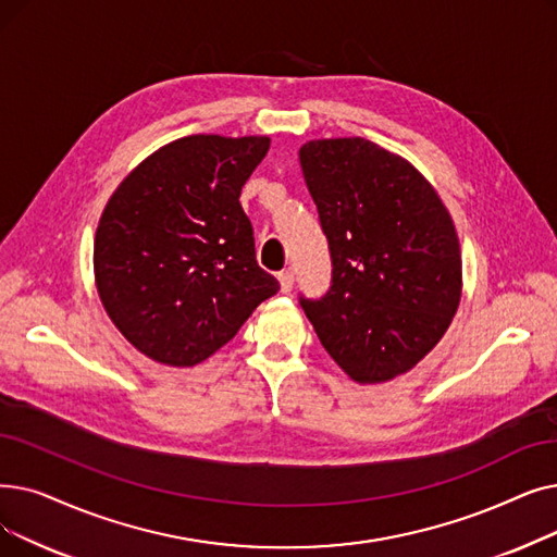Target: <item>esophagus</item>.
Segmentation results:
<instances>
[{"instance_id":"34e87169","label":"esophagus","mask_w":557,"mask_h":557,"mask_svg":"<svg viewBox=\"0 0 557 557\" xmlns=\"http://www.w3.org/2000/svg\"><path fill=\"white\" fill-rule=\"evenodd\" d=\"M277 280H280V286H282V294L292 292V288H294V273L292 271H282L277 275Z\"/></svg>"}]
</instances>
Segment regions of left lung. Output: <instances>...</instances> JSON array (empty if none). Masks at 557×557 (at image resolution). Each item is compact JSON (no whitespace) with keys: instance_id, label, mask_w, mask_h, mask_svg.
<instances>
[{"instance_id":"left-lung-1","label":"left lung","mask_w":557,"mask_h":557,"mask_svg":"<svg viewBox=\"0 0 557 557\" xmlns=\"http://www.w3.org/2000/svg\"><path fill=\"white\" fill-rule=\"evenodd\" d=\"M300 168L332 280L300 307L352 380L386 382L437 346L462 292L450 215L414 165L367 138L311 140Z\"/></svg>"}]
</instances>
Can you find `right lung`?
Returning a JSON list of instances; mask_svg holds the SVG:
<instances>
[{
  "mask_svg": "<svg viewBox=\"0 0 557 557\" xmlns=\"http://www.w3.org/2000/svg\"><path fill=\"white\" fill-rule=\"evenodd\" d=\"M265 136H186L145 159L95 234V280L115 327L161 364L223 348L280 282L257 263L240 188Z\"/></svg>",
  "mask_w": 557,
  "mask_h": 557,
  "instance_id": "1",
  "label": "right lung"
}]
</instances>
